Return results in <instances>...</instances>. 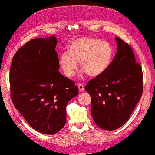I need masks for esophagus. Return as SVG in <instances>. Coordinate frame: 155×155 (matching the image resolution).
I'll return each mask as SVG.
<instances>
[{"label": "esophagus", "mask_w": 155, "mask_h": 155, "mask_svg": "<svg viewBox=\"0 0 155 155\" xmlns=\"http://www.w3.org/2000/svg\"><path fill=\"white\" fill-rule=\"evenodd\" d=\"M78 89H79L80 92H82V91H83V90H84V87L83 84L80 83V84H78Z\"/></svg>", "instance_id": "esophagus-1"}]
</instances>
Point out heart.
<instances>
[{
    "label": "heart",
    "instance_id": "1",
    "mask_svg": "<svg viewBox=\"0 0 155 155\" xmlns=\"http://www.w3.org/2000/svg\"><path fill=\"white\" fill-rule=\"evenodd\" d=\"M113 50L107 41L95 38H80L72 42L68 52L61 55L59 63L65 75L68 78L75 75L78 61L89 75H100L111 62Z\"/></svg>",
    "mask_w": 155,
    "mask_h": 155
}]
</instances>
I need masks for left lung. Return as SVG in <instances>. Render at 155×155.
I'll use <instances>...</instances> for the list:
<instances>
[{
  "label": "left lung",
  "mask_w": 155,
  "mask_h": 155,
  "mask_svg": "<svg viewBox=\"0 0 155 155\" xmlns=\"http://www.w3.org/2000/svg\"><path fill=\"white\" fill-rule=\"evenodd\" d=\"M117 53L108 68L85 86L92 100L91 114L95 124L114 130L128 121L143 94L142 67L132 48L116 37Z\"/></svg>",
  "instance_id": "8db88e82"
}]
</instances>
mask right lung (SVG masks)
Masks as SVG:
<instances>
[{"label": "right lung", "mask_w": 155, "mask_h": 155, "mask_svg": "<svg viewBox=\"0 0 155 155\" xmlns=\"http://www.w3.org/2000/svg\"><path fill=\"white\" fill-rule=\"evenodd\" d=\"M56 38L31 39L12 58L10 97L16 109L38 132L54 135L66 122V106L78 94L73 80L58 71Z\"/></svg>", "instance_id": "1"}]
</instances>
